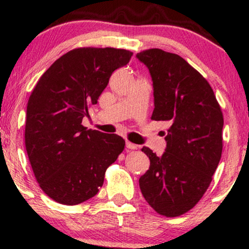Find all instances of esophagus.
<instances>
[{"mask_svg": "<svg viewBox=\"0 0 249 249\" xmlns=\"http://www.w3.org/2000/svg\"><path fill=\"white\" fill-rule=\"evenodd\" d=\"M126 147L127 148H130V150H136L137 147H138V145H136V144H133V142H126Z\"/></svg>", "mask_w": 249, "mask_h": 249, "instance_id": "34e87169", "label": "esophagus"}]
</instances>
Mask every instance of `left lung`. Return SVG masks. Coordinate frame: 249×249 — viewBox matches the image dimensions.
Listing matches in <instances>:
<instances>
[{"label": "left lung", "mask_w": 249, "mask_h": 249, "mask_svg": "<svg viewBox=\"0 0 249 249\" xmlns=\"http://www.w3.org/2000/svg\"><path fill=\"white\" fill-rule=\"evenodd\" d=\"M137 58L152 77L151 119L170 124L161 157L142 148L150 168L139 186L157 213L174 218L196 206L212 181L222 153L224 116L213 89L182 57L148 49Z\"/></svg>", "instance_id": "left-lung-1"}]
</instances>
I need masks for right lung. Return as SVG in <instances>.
Returning a JSON list of instances; mask_svg holds the SVG:
<instances>
[{
	"mask_svg": "<svg viewBox=\"0 0 249 249\" xmlns=\"http://www.w3.org/2000/svg\"><path fill=\"white\" fill-rule=\"evenodd\" d=\"M132 53L115 48H77L45 71L29 97L25 148L39 187L63 205H78L98 193L107 168L123 152L117 134L87 130L83 117L97 104L116 69Z\"/></svg>",
	"mask_w": 249,
	"mask_h": 249,
	"instance_id": "right-lung-1",
	"label": "right lung"
}]
</instances>
